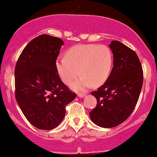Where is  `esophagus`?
<instances>
[{"label": "esophagus", "mask_w": 157, "mask_h": 157, "mask_svg": "<svg viewBox=\"0 0 157 157\" xmlns=\"http://www.w3.org/2000/svg\"><path fill=\"white\" fill-rule=\"evenodd\" d=\"M85 96H86V94H83V93H79L78 94H77V97H80V98L84 97Z\"/></svg>", "instance_id": "1"}]
</instances>
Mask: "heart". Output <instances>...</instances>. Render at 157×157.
<instances>
[{"instance_id":"1","label":"heart","mask_w":157,"mask_h":157,"mask_svg":"<svg viewBox=\"0 0 157 157\" xmlns=\"http://www.w3.org/2000/svg\"><path fill=\"white\" fill-rule=\"evenodd\" d=\"M113 63V53L106 45L79 44L69 49L65 58L57 59L56 67L60 79L67 85H70L80 73V78L72 88L82 90L91 84L99 86L105 83L110 75Z\"/></svg>"}]
</instances>
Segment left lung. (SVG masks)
<instances>
[{"mask_svg": "<svg viewBox=\"0 0 157 157\" xmlns=\"http://www.w3.org/2000/svg\"><path fill=\"white\" fill-rule=\"evenodd\" d=\"M113 67L108 79L91 94L97 105L89 113L90 119L101 127L112 128L127 119L138 101L143 71L135 51L118 41H112Z\"/></svg>", "mask_w": 157, "mask_h": 157, "instance_id": "obj_1", "label": "left lung"}]
</instances>
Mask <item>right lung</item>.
I'll return each mask as SVG.
<instances>
[{"instance_id": "add662e5", "label": "right lung", "mask_w": 157, "mask_h": 157, "mask_svg": "<svg viewBox=\"0 0 157 157\" xmlns=\"http://www.w3.org/2000/svg\"><path fill=\"white\" fill-rule=\"evenodd\" d=\"M63 44L60 38L39 36L26 45L15 66V98L27 120L39 129L59 125L67 105L76 97L56 69Z\"/></svg>"}]
</instances>
